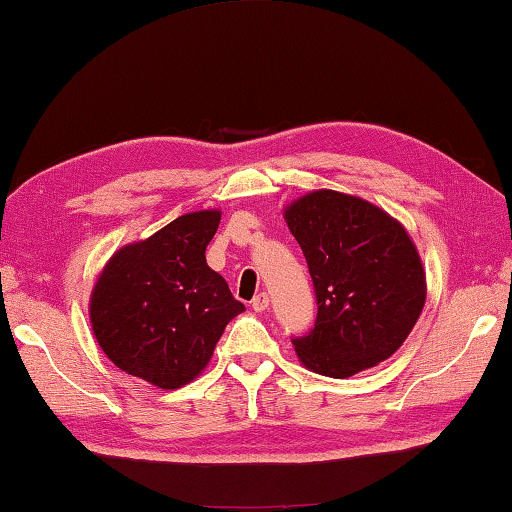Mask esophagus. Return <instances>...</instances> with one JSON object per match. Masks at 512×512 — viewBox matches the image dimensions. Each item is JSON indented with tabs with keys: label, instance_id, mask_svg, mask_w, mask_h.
<instances>
[{
	"label": "esophagus",
	"instance_id": "1",
	"mask_svg": "<svg viewBox=\"0 0 512 512\" xmlns=\"http://www.w3.org/2000/svg\"><path fill=\"white\" fill-rule=\"evenodd\" d=\"M270 304V299L266 293H259L253 297V302H250V306H253V310H257V313H262V310H266Z\"/></svg>",
	"mask_w": 512,
	"mask_h": 512
}]
</instances>
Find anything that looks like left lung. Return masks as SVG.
Segmentation results:
<instances>
[{
  "label": "left lung",
  "instance_id": "obj_1",
  "mask_svg": "<svg viewBox=\"0 0 512 512\" xmlns=\"http://www.w3.org/2000/svg\"><path fill=\"white\" fill-rule=\"evenodd\" d=\"M315 284L317 319L295 353L313 373L344 379L406 342L426 304V270L408 230L384 208L310 190L284 208Z\"/></svg>",
  "mask_w": 512,
  "mask_h": 512
}]
</instances>
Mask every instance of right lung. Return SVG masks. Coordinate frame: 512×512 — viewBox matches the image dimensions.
Returning <instances> with one entry per match:
<instances>
[{
  "instance_id": "right-lung-1",
  "label": "right lung",
  "mask_w": 512,
  "mask_h": 512,
  "mask_svg": "<svg viewBox=\"0 0 512 512\" xmlns=\"http://www.w3.org/2000/svg\"><path fill=\"white\" fill-rule=\"evenodd\" d=\"M219 219L215 208L195 210L106 262L88 315L119 370L157 388H182L208 366L230 319L246 310L206 264Z\"/></svg>"
}]
</instances>
